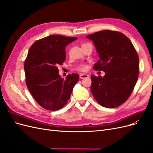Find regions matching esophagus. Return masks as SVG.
Instances as JSON below:
<instances>
[{
    "label": "esophagus",
    "mask_w": 153,
    "mask_h": 153,
    "mask_svg": "<svg viewBox=\"0 0 153 153\" xmlns=\"http://www.w3.org/2000/svg\"><path fill=\"white\" fill-rule=\"evenodd\" d=\"M89 76L87 75V74H80V78H81V79H84V78H88Z\"/></svg>",
    "instance_id": "obj_1"
}]
</instances>
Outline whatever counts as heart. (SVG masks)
I'll return each mask as SVG.
<instances>
[{"instance_id":"1","label":"heart","mask_w":153,"mask_h":153,"mask_svg":"<svg viewBox=\"0 0 153 153\" xmlns=\"http://www.w3.org/2000/svg\"><path fill=\"white\" fill-rule=\"evenodd\" d=\"M85 44H87V43H84L83 45H85ZM87 69H88V66L86 64H80V65L77 67V69L80 71H85L87 70Z\"/></svg>"}]
</instances>
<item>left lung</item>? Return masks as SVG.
I'll list each match as a JSON object with an SVG mask.
<instances>
[{
  "label": "left lung",
  "instance_id": "8db88e82",
  "mask_svg": "<svg viewBox=\"0 0 153 153\" xmlns=\"http://www.w3.org/2000/svg\"><path fill=\"white\" fill-rule=\"evenodd\" d=\"M95 45L100 60L94 66L105 75H91V91L100 105L113 108L130 96L138 80V55L131 41L118 31L105 30L87 36Z\"/></svg>",
  "mask_w": 153,
  "mask_h": 153
}]
</instances>
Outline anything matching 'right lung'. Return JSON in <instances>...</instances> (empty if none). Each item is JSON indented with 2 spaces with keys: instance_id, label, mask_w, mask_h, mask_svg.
Here are the masks:
<instances>
[{
  "instance_id": "obj_1",
  "label": "right lung",
  "mask_w": 153,
  "mask_h": 153,
  "mask_svg": "<svg viewBox=\"0 0 153 153\" xmlns=\"http://www.w3.org/2000/svg\"><path fill=\"white\" fill-rule=\"evenodd\" d=\"M77 38L50 35L32 45L24 63L25 83L32 96L43 108L61 109L70 98L74 86L79 80L76 73L66 79L59 75L57 66L66 60L65 47Z\"/></svg>"
}]
</instances>
